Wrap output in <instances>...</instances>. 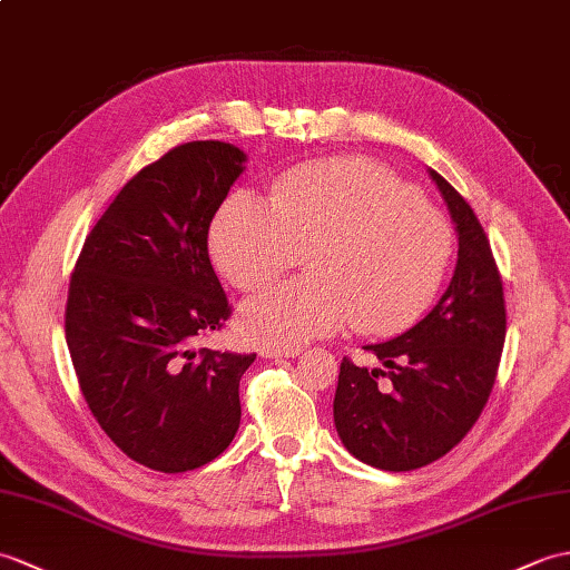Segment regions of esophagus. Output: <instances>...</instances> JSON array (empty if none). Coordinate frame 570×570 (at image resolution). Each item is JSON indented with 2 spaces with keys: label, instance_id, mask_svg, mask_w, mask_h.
<instances>
[{
  "label": "esophagus",
  "instance_id": "1",
  "mask_svg": "<svg viewBox=\"0 0 570 570\" xmlns=\"http://www.w3.org/2000/svg\"><path fill=\"white\" fill-rule=\"evenodd\" d=\"M303 352V347L294 345V347H264L262 356H269V360H288V356H298Z\"/></svg>",
  "mask_w": 570,
  "mask_h": 570
}]
</instances>
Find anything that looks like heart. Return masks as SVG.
I'll return each instance as SVG.
<instances>
[{
    "mask_svg": "<svg viewBox=\"0 0 570 570\" xmlns=\"http://www.w3.org/2000/svg\"><path fill=\"white\" fill-rule=\"evenodd\" d=\"M301 253L308 276L243 306L249 340L294 347L350 323L362 335L399 333L440 291L454 228L417 189L360 157L291 171L269 202L237 191L210 225V257L240 291L267 286Z\"/></svg>",
    "mask_w": 570,
    "mask_h": 570,
    "instance_id": "1",
    "label": "heart"
}]
</instances>
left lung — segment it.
Here are the masks:
<instances>
[{"label": "left lung", "mask_w": 570, "mask_h": 570, "mask_svg": "<svg viewBox=\"0 0 570 570\" xmlns=\"http://www.w3.org/2000/svg\"><path fill=\"white\" fill-rule=\"evenodd\" d=\"M459 237L454 276L403 335L366 345L383 368L342 360L333 415L347 452L383 471L428 466L454 449L493 391L505 298L491 243L452 184L430 169Z\"/></svg>", "instance_id": "obj_1"}]
</instances>
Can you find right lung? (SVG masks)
<instances>
[{
  "instance_id": "1",
  "label": "right lung",
  "mask_w": 570,
  "mask_h": 570,
  "mask_svg": "<svg viewBox=\"0 0 570 570\" xmlns=\"http://www.w3.org/2000/svg\"><path fill=\"white\" fill-rule=\"evenodd\" d=\"M245 160L230 142L177 145L118 191L75 264L65 337L79 389L111 442L153 471L204 466L240 428L255 354L194 342L230 315L208 228Z\"/></svg>"
}]
</instances>
